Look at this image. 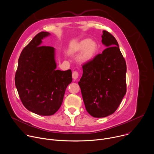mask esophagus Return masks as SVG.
<instances>
[{
  "instance_id": "1",
  "label": "esophagus",
  "mask_w": 154,
  "mask_h": 154,
  "mask_svg": "<svg viewBox=\"0 0 154 154\" xmlns=\"http://www.w3.org/2000/svg\"><path fill=\"white\" fill-rule=\"evenodd\" d=\"M79 76V73L78 72L76 71H75L73 72L72 73V78L74 79H77L78 78Z\"/></svg>"
}]
</instances>
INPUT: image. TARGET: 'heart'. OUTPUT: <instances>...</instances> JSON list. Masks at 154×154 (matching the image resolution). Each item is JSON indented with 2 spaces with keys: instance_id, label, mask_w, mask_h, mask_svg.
<instances>
[{
  "instance_id": "b5f03b06",
  "label": "heart",
  "mask_w": 154,
  "mask_h": 154,
  "mask_svg": "<svg viewBox=\"0 0 154 154\" xmlns=\"http://www.w3.org/2000/svg\"><path fill=\"white\" fill-rule=\"evenodd\" d=\"M97 49L98 45L96 41L85 38L72 46L69 52L70 54H75L81 51L78 60L81 63H86L94 57Z\"/></svg>"
}]
</instances>
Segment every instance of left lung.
<instances>
[{
  "label": "left lung",
  "mask_w": 154,
  "mask_h": 154,
  "mask_svg": "<svg viewBox=\"0 0 154 154\" xmlns=\"http://www.w3.org/2000/svg\"><path fill=\"white\" fill-rule=\"evenodd\" d=\"M102 38L107 48L82 66L78 82L87 111L97 118L113 114L126 93V64L118 43L106 31Z\"/></svg>",
  "instance_id": "8db88e82"
}]
</instances>
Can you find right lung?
Masks as SVG:
<instances>
[{"label":"right lung","instance_id":"obj_1","mask_svg":"<svg viewBox=\"0 0 154 154\" xmlns=\"http://www.w3.org/2000/svg\"><path fill=\"white\" fill-rule=\"evenodd\" d=\"M48 32L37 34L23 49L18 61L15 84L25 107L41 116H51L60 108L72 71L56 70L55 49L42 46Z\"/></svg>","mask_w":154,"mask_h":154}]
</instances>
